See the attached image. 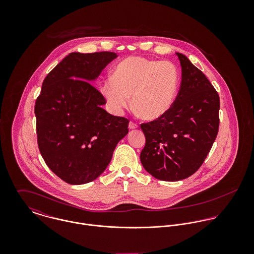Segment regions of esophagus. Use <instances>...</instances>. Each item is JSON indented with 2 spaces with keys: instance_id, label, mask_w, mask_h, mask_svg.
<instances>
[{
  "instance_id": "34e87169",
  "label": "esophagus",
  "mask_w": 254,
  "mask_h": 254,
  "mask_svg": "<svg viewBox=\"0 0 254 254\" xmlns=\"http://www.w3.org/2000/svg\"><path fill=\"white\" fill-rule=\"evenodd\" d=\"M139 126H138V124L137 123H134V122H130L129 123V129H136V128H138Z\"/></svg>"
}]
</instances>
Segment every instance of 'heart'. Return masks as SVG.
Here are the masks:
<instances>
[{"label":"heart","mask_w":254,"mask_h":254,"mask_svg":"<svg viewBox=\"0 0 254 254\" xmlns=\"http://www.w3.org/2000/svg\"><path fill=\"white\" fill-rule=\"evenodd\" d=\"M180 74L171 62L141 57L121 61L102 86L111 112L120 115L131 106L145 120H156L173 107L178 95Z\"/></svg>","instance_id":"b5f03b06"}]
</instances>
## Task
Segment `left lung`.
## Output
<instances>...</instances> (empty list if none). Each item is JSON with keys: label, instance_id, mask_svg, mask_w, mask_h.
Here are the masks:
<instances>
[{"label": "left lung", "instance_id": "1", "mask_svg": "<svg viewBox=\"0 0 254 254\" xmlns=\"http://www.w3.org/2000/svg\"><path fill=\"white\" fill-rule=\"evenodd\" d=\"M182 67L178 96L161 118L141 124L145 137L140 158L162 181H180L201 166L217 137L220 100L206 76L176 53Z\"/></svg>", "mask_w": 254, "mask_h": 254}]
</instances>
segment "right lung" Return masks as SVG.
I'll list each match as a JSON object with an SVG mask.
<instances>
[{"mask_svg":"<svg viewBox=\"0 0 254 254\" xmlns=\"http://www.w3.org/2000/svg\"><path fill=\"white\" fill-rule=\"evenodd\" d=\"M116 58L71 53L43 82L35 103L38 146L49 168L68 184L97 179L128 134L129 120L103 109L107 102L90 83Z\"/></svg>","mask_w":254,"mask_h":254,"instance_id":"add662e5","label":"right lung"}]
</instances>
